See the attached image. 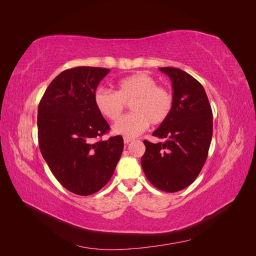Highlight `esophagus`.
I'll return each mask as SVG.
<instances>
[{"label": "esophagus", "instance_id": "obj_1", "mask_svg": "<svg viewBox=\"0 0 256 256\" xmlns=\"http://www.w3.org/2000/svg\"><path fill=\"white\" fill-rule=\"evenodd\" d=\"M134 141V138H124V143L125 144H129L130 142H132Z\"/></svg>", "mask_w": 256, "mask_h": 256}]
</instances>
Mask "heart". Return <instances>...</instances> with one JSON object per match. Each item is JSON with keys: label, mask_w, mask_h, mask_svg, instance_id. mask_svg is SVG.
<instances>
[{"label": "heart", "mask_w": 256, "mask_h": 256, "mask_svg": "<svg viewBox=\"0 0 256 256\" xmlns=\"http://www.w3.org/2000/svg\"><path fill=\"white\" fill-rule=\"evenodd\" d=\"M95 104L100 114L115 122L127 104L133 113L113 126V132L126 138H136L148 128L150 124L164 122L173 110L174 99L168 90L157 86L150 76L138 72L122 78L116 84V92L100 88L95 94Z\"/></svg>", "instance_id": "obj_1"}]
</instances>
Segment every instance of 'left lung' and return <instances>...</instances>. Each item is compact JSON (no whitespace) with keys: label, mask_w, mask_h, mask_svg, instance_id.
<instances>
[{"label":"left lung","mask_w":256,"mask_h":256,"mask_svg":"<svg viewBox=\"0 0 256 256\" xmlns=\"http://www.w3.org/2000/svg\"><path fill=\"white\" fill-rule=\"evenodd\" d=\"M159 70L172 81L173 110L152 132L162 142L144 141L141 166L154 187L176 192L194 182L205 164L212 138V111L202 84L192 76L174 67Z\"/></svg>","instance_id":"8db88e82"}]
</instances>
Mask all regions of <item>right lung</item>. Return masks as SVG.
Listing matches in <instances>:
<instances>
[{
	"label": "right lung",
	"instance_id": "add662e5",
	"mask_svg": "<svg viewBox=\"0 0 256 256\" xmlns=\"http://www.w3.org/2000/svg\"><path fill=\"white\" fill-rule=\"evenodd\" d=\"M110 69L74 67L54 79L38 106V142L64 188L90 196L111 180L124 148L120 136L102 140L109 124L95 104L99 82Z\"/></svg>",
	"mask_w": 256,
	"mask_h": 256
}]
</instances>
